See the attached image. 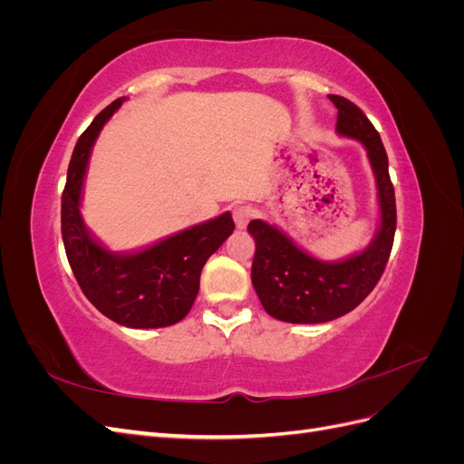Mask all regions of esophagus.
Masks as SVG:
<instances>
[{
	"label": "esophagus",
	"instance_id": "1",
	"mask_svg": "<svg viewBox=\"0 0 464 464\" xmlns=\"http://www.w3.org/2000/svg\"><path fill=\"white\" fill-rule=\"evenodd\" d=\"M232 217H234L236 227L240 228V230H244V228L247 227V222L256 217V210H254V207L242 205V207H236V208L232 210Z\"/></svg>",
	"mask_w": 464,
	"mask_h": 464
}]
</instances>
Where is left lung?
I'll use <instances>...</instances> for the list:
<instances>
[{
    "label": "left lung",
    "mask_w": 464,
    "mask_h": 464,
    "mask_svg": "<svg viewBox=\"0 0 464 464\" xmlns=\"http://www.w3.org/2000/svg\"><path fill=\"white\" fill-rule=\"evenodd\" d=\"M329 98L339 110L336 133L356 139L368 150L382 222L366 249L334 263L305 254L286 234L265 220L247 224V232L256 240L251 283L265 312L286 323H325L353 312L382 278L395 240V189L382 137L354 102L339 94H329Z\"/></svg>",
    "instance_id": "1"
}]
</instances>
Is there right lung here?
<instances>
[{
  "label": "right lung",
  "instance_id": "obj_1",
  "mask_svg": "<svg viewBox=\"0 0 464 464\" xmlns=\"http://www.w3.org/2000/svg\"><path fill=\"white\" fill-rule=\"evenodd\" d=\"M123 101L106 106L73 149L62 195V237L77 283L98 312L123 327L159 329L189 314L203 265L234 232V220L224 213L135 254H111L94 240L79 208L82 179L98 133Z\"/></svg>",
  "mask_w": 464,
  "mask_h": 464
}]
</instances>
